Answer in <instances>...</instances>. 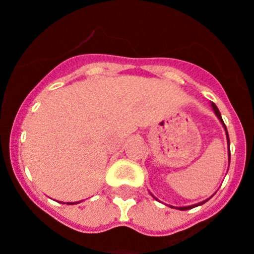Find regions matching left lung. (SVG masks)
<instances>
[{
    "mask_svg": "<svg viewBox=\"0 0 254 254\" xmlns=\"http://www.w3.org/2000/svg\"><path fill=\"white\" fill-rule=\"evenodd\" d=\"M211 107H212V109H214L215 114H216V116H217V118H219V120H220V122L223 123L224 128H225V132H226V137H228V143H229V163H230V141H229V134H228V129H226V126H225V123H224L223 118H221V114H220L219 109H217V107H216V105H215V103H211ZM206 201H207V199H206ZM206 201H203V202L198 203V206H199V205H202V203H205ZM194 206H197V205H193V206H187V207H177V208H178V210H190V208H193ZM170 207H173V206H170Z\"/></svg>",
    "mask_w": 254,
    "mask_h": 254,
    "instance_id": "8db88e82",
    "label": "left lung"
}]
</instances>
